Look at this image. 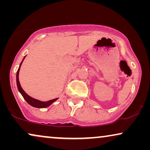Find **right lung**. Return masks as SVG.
Here are the masks:
<instances>
[{
  "label": "right lung",
  "instance_id": "right-lung-1",
  "mask_svg": "<svg viewBox=\"0 0 150 150\" xmlns=\"http://www.w3.org/2000/svg\"><path fill=\"white\" fill-rule=\"evenodd\" d=\"M25 57H26V56L24 57L23 60L22 61L21 63H20L19 68H18V71H17V74H16V83H17V87H18V91H19L20 93H21V95L22 96V97L24 98V99L27 102V103L28 104H30V106H33V107H35V108H39L48 107V106L51 105V104H52L53 102H54L55 101H56V100L58 99V98H55V99L49 100V101H47V102L40 101V100H36V99H35V98L30 97V96H28V94L26 93L23 89H22L21 85H20V81H19V71H20V66H21L22 63V62H23L24 59H25Z\"/></svg>",
  "mask_w": 150,
  "mask_h": 150
}]
</instances>
